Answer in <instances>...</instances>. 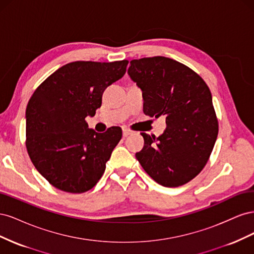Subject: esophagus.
<instances>
[{
    "label": "esophagus",
    "instance_id": "esophagus-1",
    "mask_svg": "<svg viewBox=\"0 0 254 254\" xmlns=\"http://www.w3.org/2000/svg\"><path fill=\"white\" fill-rule=\"evenodd\" d=\"M129 134H132V131L128 128H123V135L128 136Z\"/></svg>",
    "mask_w": 254,
    "mask_h": 254
}]
</instances>
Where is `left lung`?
Returning a JSON list of instances; mask_svg holds the SVG:
<instances>
[{
  "mask_svg": "<svg viewBox=\"0 0 254 254\" xmlns=\"http://www.w3.org/2000/svg\"><path fill=\"white\" fill-rule=\"evenodd\" d=\"M128 74L142 90L144 113L167 125L158 137L141 133L135 158L161 186H183L203 170L217 139L211 91L191 68L163 56L131 60Z\"/></svg>",
  "mask_w": 254,
  "mask_h": 254,
  "instance_id": "8db88e82",
  "label": "left lung"
}]
</instances>
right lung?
Wrapping results in <instances>:
<instances>
[{
    "label": "right lung",
    "mask_w": 254,
    "mask_h": 254,
    "mask_svg": "<svg viewBox=\"0 0 254 254\" xmlns=\"http://www.w3.org/2000/svg\"><path fill=\"white\" fill-rule=\"evenodd\" d=\"M128 60L74 61L45 79L26 107V149L33 164L56 189L72 194L93 188L122 139L121 127L89 129L88 115L104 91L126 73Z\"/></svg>",
    "instance_id": "obj_1"
}]
</instances>
